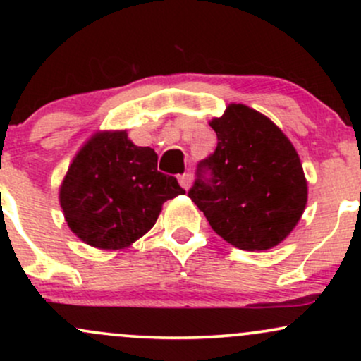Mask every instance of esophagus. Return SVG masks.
Returning <instances> with one entry per match:
<instances>
[{
	"mask_svg": "<svg viewBox=\"0 0 361 361\" xmlns=\"http://www.w3.org/2000/svg\"><path fill=\"white\" fill-rule=\"evenodd\" d=\"M178 181H180L181 188L190 190V186H192V181H193V176L190 175V173H185V175H181L180 178H178Z\"/></svg>",
	"mask_w": 361,
	"mask_h": 361,
	"instance_id": "34e87169",
	"label": "esophagus"
}]
</instances>
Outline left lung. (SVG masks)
Wrapping results in <instances>:
<instances>
[{
	"mask_svg": "<svg viewBox=\"0 0 361 361\" xmlns=\"http://www.w3.org/2000/svg\"><path fill=\"white\" fill-rule=\"evenodd\" d=\"M210 127L217 147L198 163L188 197L233 246L275 247L292 233L307 204L295 147L270 118L241 103H231Z\"/></svg>",
	"mask_w": 361,
	"mask_h": 361,
	"instance_id": "obj_1",
	"label": "left lung"
}]
</instances>
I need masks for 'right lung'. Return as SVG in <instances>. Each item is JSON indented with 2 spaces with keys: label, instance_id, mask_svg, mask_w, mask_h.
Returning a JSON list of instances; mask_svg holds the SVG:
<instances>
[{
  "label": "right lung",
  "instance_id": "obj_1",
  "mask_svg": "<svg viewBox=\"0 0 361 361\" xmlns=\"http://www.w3.org/2000/svg\"><path fill=\"white\" fill-rule=\"evenodd\" d=\"M183 193L175 176L157 171L154 149L135 146L126 130H111L98 132L80 149L59 202L82 243L123 250L154 226L164 202Z\"/></svg>",
  "mask_w": 361,
  "mask_h": 361
}]
</instances>
